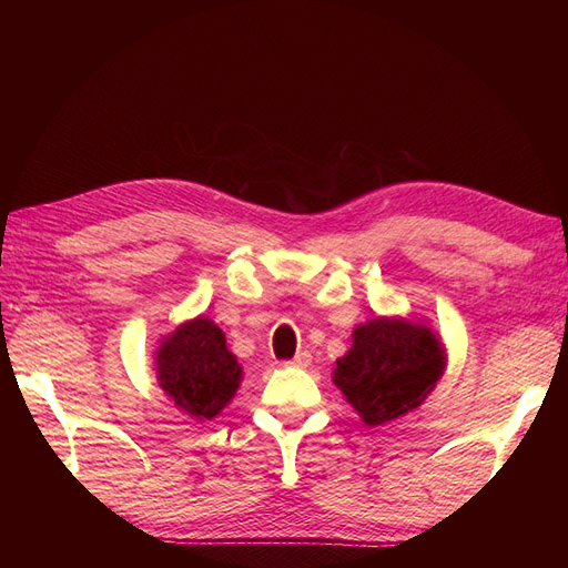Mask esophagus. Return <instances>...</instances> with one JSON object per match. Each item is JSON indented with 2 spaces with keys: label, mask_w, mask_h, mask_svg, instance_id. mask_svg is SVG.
I'll list each match as a JSON object with an SVG mask.
<instances>
[{
  "label": "esophagus",
  "mask_w": 568,
  "mask_h": 568,
  "mask_svg": "<svg viewBox=\"0 0 568 568\" xmlns=\"http://www.w3.org/2000/svg\"><path fill=\"white\" fill-rule=\"evenodd\" d=\"M313 363V355L311 353H307V351H301L294 359H291V363L288 365H294V367H307V365H311Z\"/></svg>",
  "instance_id": "34e87169"
}]
</instances>
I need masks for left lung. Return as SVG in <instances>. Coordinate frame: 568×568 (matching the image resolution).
Masks as SVG:
<instances>
[{
	"instance_id": "left-lung-1",
	"label": "left lung",
	"mask_w": 568,
	"mask_h": 568,
	"mask_svg": "<svg viewBox=\"0 0 568 568\" xmlns=\"http://www.w3.org/2000/svg\"><path fill=\"white\" fill-rule=\"evenodd\" d=\"M448 367L440 336L407 317H374L353 329V346L336 359L332 382L367 426H384L417 409Z\"/></svg>"
}]
</instances>
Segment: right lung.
Segmentation results:
<instances>
[{
	"mask_svg": "<svg viewBox=\"0 0 568 568\" xmlns=\"http://www.w3.org/2000/svg\"><path fill=\"white\" fill-rule=\"evenodd\" d=\"M156 379L170 400L196 422L217 417L244 379L242 365L211 317L186 320L159 341Z\"/></svg>",
	"mask_w": 568,
	"mask_h": 568,
	"instance_id": "1",
	"label": "right lung"
}]
</instances>
